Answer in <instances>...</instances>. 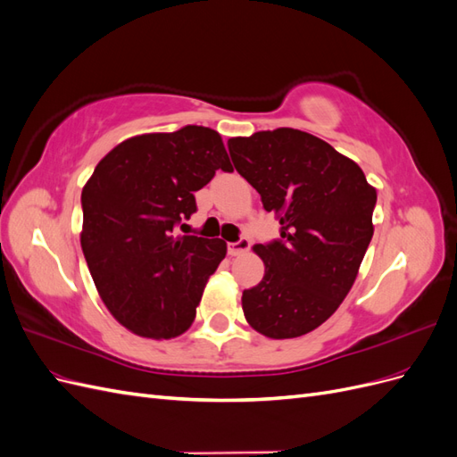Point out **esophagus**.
Wrapping results in <instances>:
<instances>
[{
  "instance_id": "1",
  "label": "esophagus",
  "mask_w": 457,
  "mask_h": 457,
  "mask_svg": "<svg viewBox=\"0 0 457 457\" xmlns=\"http://www.w3.org/2000/svg\"><path fill=\"white\" fill-rule=\"evenodd\" d=\"M250 245H252V242L247 238H240L238 242H232V244H228V255H232V257L240 255V253L250 250Z\"/></svg>"
}]
</instances>
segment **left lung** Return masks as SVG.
Wrapping results in <instances>:
<instances>
[{"label":"left lung","instance_id":"1","mask_svg":"<svg viewBox=\"0 0 457 457\" xmlns=\"http://www.w3.org/2000/svg\"><path fill=\"white\" fill-rule=\"evenodd\" d=\"M228 152L282 225V240L253 245L265 276L244 289L245 320L270 339L305 336L351 292L373 237L378 192L356 162L299 129L232 137Z\"/></svg>","mask_w":457,"mask_h":457}]
</instances>
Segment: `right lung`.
Listing matches in <instances>:
<instances>
[{
    "instance_id": "obj_1",
    "label": "right lung",
    "mask_w": 457,
    "mask_h": 457,
    "mask_svg": "<svg viewBox=\"0 0 457 457\" xmlns=\"http://www.w3.org/2000/svg\"><path fill=\"white\" fill-rule=\"evenodd\" d=\"M217 170L232 171L220 135L187 126L121 141L81 190V250L106 309L131 334L173 339L195 322L227 242L175 238L173 227L196 212L195 192Z\"/></svg>"
}]
</instances>
